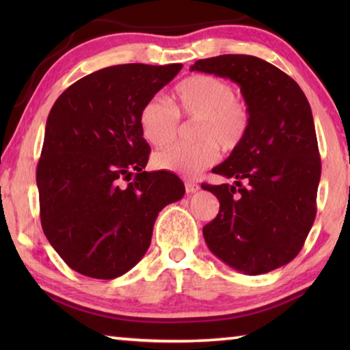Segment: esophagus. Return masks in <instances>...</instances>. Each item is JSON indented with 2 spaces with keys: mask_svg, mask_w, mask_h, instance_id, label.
<instances>
[{
  "mask_svg": "<svg viewBox=\"0 0 350 350\" xmlns=\"http://www.w3.org/2000/svg\"><path fill=\"white\" fill-rule=\"evenodd\" d=\"M199 188H200V187L198 185V183H196V182H191V180H185V191H187V193H196Z\"/></svg>",
  "mask_w": 350,
  "mask_h": 350,
  "instance_id": "34e87169",
  "label": "esophagus"
}]
</instances>
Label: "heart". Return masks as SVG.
Instances as JSON below:
<instances>
[{
	"label": "heart",
	"instance_id": "b5f03b06",
	"mask_svg": "<svg viewBox=\"0 0 350 350\" xmlns=\"http://www.w3.org/2000/svg\"><path fill=\"white\" fill-rule=\"evenodd\" d=\"M173 105L152 97L142 106L139 125L148 144L162 148L179 131V116L199 120L196 145H174L152 156L157 170L196 176L217 161L219 148L233 151L244 142L250 128V111L234 96L233 86L219 77L196 74L179 81L173 91Z\"/></svg>",
	"mask_w": 350,
	"mask_h": 350
}]
</instances>
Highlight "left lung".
<instances>
[{
	"label": "left lung",
	"instance_id": "obj_1",
	"mask_svg": "<svg viewBox=\"0 0 350 350\" xmlns=\"http://www.w3.org/2000/svg\"><path fill=\"white\" fill-rule=\"evenodd\" d=\"M189 69L234 81L250 111L244 142L211 170L234 185H202L221 205L202 230L206 245L245 275L282 267L317 216L321 159L310 105L298 83L258 57L219 55Z\"/></svg>",
	"mask_w": 350,
	"mask_h": 350
}]
</instances>
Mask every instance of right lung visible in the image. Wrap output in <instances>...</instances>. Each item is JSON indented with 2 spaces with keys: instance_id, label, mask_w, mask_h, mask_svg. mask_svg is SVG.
Returning <instances> with one entry per match:
<instances>
[{
  "instance_id": "1",
  "label": "right lung",
  "mask_w": 350,
  "mask_h": 350,
  "mask_svg": "<svg viewBox=\"0 0 350 350\" xmlns=\"http://www.w3.org/2000/svg\"><path fill=\"white\" fill-rule=\"evenodd\" d=\"M180 69H100L70 85L47 116L37 167L41 227L81 275H125L150 247L159 211L185 194L176 174L144 171L150 145L139 125L142 106Z\"/></svg>"
}]
</instances>
